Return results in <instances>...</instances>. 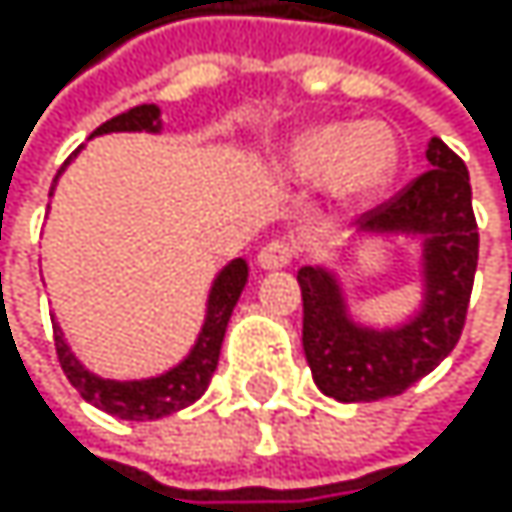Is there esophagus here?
Instances as JSON below:
<instances>
[{
  "label": "esophagus",
  "mask_w": 512,
  "mask_h": 512,
  "mask_svg": "<svg viewBox=\"0 0 512 512\" xmlns=\"http://www.w3.org/2000/svg\"><path fill=\"white\" fill-rule=\"evenodd\" d=\"M294 261V245L288 239H273L261 248L258 254V267L261 270H282Z\"/></svg>",
  "instance_id": "34e87169"
}]
</instances>
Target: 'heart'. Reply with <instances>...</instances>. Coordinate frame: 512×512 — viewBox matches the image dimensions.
I'll return each instance as SVG.
<instances>
[{
  "label": "heart",
  "instance_id": "1",
  "mask_svg": "<svg viewBox=\"0 0 512 512\" xmlns=\"http://www.w3.org/2000/svg\"><path fill=\"white\" fill-rule=\"evenodd\" d=\"M399 165V144L387 125H319L298 134L282 153V171L294 181L325 178L341 199L371 196L390 184Z\"/></svg>",
  "mask_w": 512,
  "mask_h": 512
}]
</instances>
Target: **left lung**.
I'll return each instance as SVG.
<instances>
[{"label": "left lung", "mask_w": 512, "mask_h": 512, "mask_svg": "<svg viewBox=\"0 0 512 512\" xmlns=\"http://www.w3.org/2000/svg\"><path fill=\"white\" fill-rule=\"evenodd\" d=\"M427 171L393 199L362 214L365 233L424 239V304L399 328H365L347 313L341 285L322 267H301L304 353L316 387L338 402H375L405 393L455 350L467 322L479 261L470 171L439 137Z\"/></svg>", "instance_id": "left-lung-1"}]
</instances>
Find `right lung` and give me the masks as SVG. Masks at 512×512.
<instances>
[{
  "instance_id": "add662e5",
  "label": "right lung",
  "mask_w": 512,
  "mask_h": 512,
  "mask_svg": "<svg viewBox=\"0 0 512 512\" xmlns=\"http://www.w3.org/2000/svg\"><path fill=\"white\" fill-rule=\"evenodd\" d=\"M107 131H159V107L156 104L131 107L125 113L113 116L110 122H104L94 134H107ZM67 162L61 165V171L67 168ZM61 171H57V174H61ZM54 184H57V178H54ZM245 282H248V264L242 258L230 261L218 273V279H214V285H211V294H208V313H205V325L199 331L196 347L190 350V356L181 365H174L171 371H165V375H159V378H147V381H104V378L91 375V371L82 368V362L70 353L61 328H57V322H54L57 362H61L67 381L79 390V396L85 402L97 405L101 411H107V415H116L122 421H156V418H165V415H171V411H181V408L193 405L205 393V387H208V381L214 375V368H218L224 331H227V322L233 316V307L239 301Z\"/></svg>"
}]
</instances>
